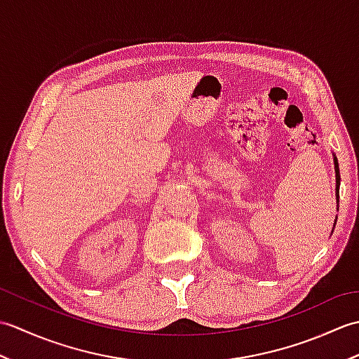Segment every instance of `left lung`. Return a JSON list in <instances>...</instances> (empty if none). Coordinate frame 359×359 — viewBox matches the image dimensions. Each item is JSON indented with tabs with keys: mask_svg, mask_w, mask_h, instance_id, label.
<instances>
[{
	"mask_svg": "<svg viewBox=\"0 0 359 359\" xmlns=\"http://www.w3.org/2000/svg\"><path fill=\"white\" fill-rule=\"evenodd\" d=\"M333 163H334V177H337V188H334V196H337V210H339V184H341V175H339L338 158H337V156H334V154H333ZM337 219H334L333 230H334V225H337ZM333 230H332V233H333Z\"/></svg>",
	"mask_w": 359,
	"mask_h": 359,
	"instance_id": "left-lung-1",
	"label": "left lung"
}]
</instances>
